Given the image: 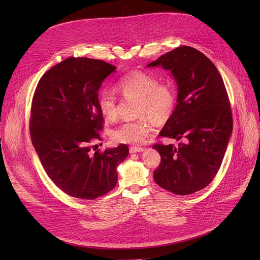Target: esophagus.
Here are the masks:
<instances>
[{
	"label": "esophagus",
	"mask_w": 260,
	"mask_h": 260,
	"mask_svg": "<svg viewBox=\"0 0 260 260\" xmlns=\"http://www.w3.org/2000/svg\"><path fill=\"white\" fill-rule=\"evenodd\" d=\"M142 151H144V148L140 147V146H132L129 148L131 153H137V152H142Z\"/></svg>",
	"instance_id": "34e87169"
}]
</instances>
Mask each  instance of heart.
Wrapping results in <instances>:
<instances>
[{
    "mask_svg": "<svg viewBox=\"0 0 260 260\" xmlns=\"http://www.w3.org/2000/svg\"><path fill=\"white\" fill-rule=\"evenodd\" d=\"M116 89L123 96L140 99L139 114H147L155 120L169 117L176 105V91L172 84L158 82L149 73L133 71L116 81ZM98 106L107 119H113L117 114V99L112 90L104 89L98 94ZM153 131L146 119L126 120L115 127L111 136L123 144H141Z\"/></svg>",
    "mask_w": 260,
    "mask_h": 260,
    "instance_id": "1",
    "label": "heart"
}]
</instances>
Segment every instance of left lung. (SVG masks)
Returning <instances> with one entry per match:
<instances>
[{"instance_id":"1","label":"left lung","mask_w":260,"mask_h":260,"mask_svg":"<svg viewBox=\"0 0 260 260\" xmlns=\"http://www.w3.org/2000/svg\"><path fill=\"white\" fill-rule=\"evenodd\" d=\"M147 67L171 71L177 106L159 136L181 140L174 145L155 144L161 160L153 173L156 184L179 196L194 193L216 176L233 132L229 95L214 63L189 46L178 47Z\"/></svg>"}]
</instances>
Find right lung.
Segmentation results:
<instances>
[{
	"label": "right lung",
	"mask_w": 260,
	"mask_h": 260,
	"mask_svg": "<svg viewBox=\"0 0 260 260\" xmlns=\"http://www.w3.org/2000/svg\"><path fill=\"white\" fill-rule=\"evenodd\" d=\"M115 69L101 59L69 57L44 74L34 93L32 146L48 177L73 198L94 200L112 190L128 155L125 144L90 152L104 123L98 91Z\"/></svg>",
	"instance_id": "1"
}]
</instances>
